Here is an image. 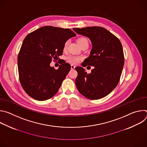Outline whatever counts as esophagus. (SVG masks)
I'll use <instances>...</instances> for the list:
<instances>
[{
    "label": "esophagus",
    "instance_id": "34e87169",
    "mask_svg": "<svg viewBox=\"0 0 147 147\" xmlns=\"http://www.w3.org/2000/svg\"><path fill=\"white\" fill-rule=\"evenodd\" d=\"M75 67H75L74 65H71V70H74V69H75Z\"/></svg>",
    "mask_w": 147,
    "mask_h": 147
}]
</instances>
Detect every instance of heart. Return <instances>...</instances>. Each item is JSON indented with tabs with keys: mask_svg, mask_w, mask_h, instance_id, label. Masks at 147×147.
Masks as SVG:
<instances>
[{
	"mask_svg": "<svg viewBox=\"0 0 147 147\" xmlns=\"http://www.w3.org/2000/svg\"><path fill=\"white\" fill-rule=\"evenodd\" d=\"M77 42H78V44L80 45V47L82 46L83 45H84L86 44H88V39L86 38H84V37L80 38L77 40ZM67 46H68V41H67L66 42L65 44V45H64V49L65 50H66L67 49ZM81 58L80 57L76 56H73V55L69 56L67 57V60L68 61V62H69L70 63L73 64V65H76V64L78 63L81 60Z\"/></svg>",
	"mask_w": 147,
	"mask_h": 147,
	"instance_id": "b5f03b06",
	"label": "heart"
}]
</instances>
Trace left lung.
Returning <instances> with one entry per match:
<instances>
[{
    "label": "left lung",
    "mask_w": 147,
    "mask_h": 147,
    "mask_svg": "<svg viewBox=\"0 0 147 147\" xmlns=\"http://www.w3.org/2000/svg\"><path fill=\"white\" fill-rule=\"evenodd\" d=\"M77 34L88 37L92 43L90 55L82 66H94L88 74L82 67H76L75 80L78 91L90 99H99L110 94L117 86L124 66V57L120 40L100 27L74 28Z\"/></svg>",
    "instance_id": "obj_1"
}]
</instances>
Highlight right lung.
<instances>
[{"mask_svg":"<svg viewBox=\"0 0 147 147\" xmlns=\"http://www.w3.org/2000/svg\"><path fill=\"white\" fill-rule=\"evenodd\" d=\"M76 35L69 28L44 26L26 36L17 62L21 85L30 96L45 100L58 92L71 66L63 60L56 70L50 63L62 55L66 41Z\"/></svg>","mask_w":147,"mask_h":147,"instance_id":"obj_1","label":"right lung"}]
</instances>
